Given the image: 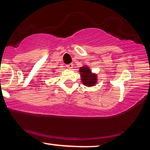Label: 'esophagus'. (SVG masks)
Segmentation results:
<instances>
[{
	"label": "esophagus",
	"mask_w": 150,
	"mask_h": 150,
	"mask_svg": "<svg viewBox=\"0 0 150 150\" xmlns=\"http://www.w3.org/2000/svg\"><path fill=\"white\" fill-rule=\"evenodd\" d=\"M66 66H67V68H69V69H72V68H73V65L72 64V63H70V64L67 65Z\"/></svg>",
	"instance_id": "1"
}]
</instances>
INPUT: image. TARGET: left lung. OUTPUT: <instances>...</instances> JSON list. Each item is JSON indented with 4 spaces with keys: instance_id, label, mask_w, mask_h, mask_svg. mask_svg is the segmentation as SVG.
<instances>
[{
    "instance_id": "obj_1",
    "label": "left lung",
    "mask_w": 150,
    "mask_h": 150,
    "mask_svg": "<svg viewBox=\"0 0 150 150\" xmlns=\"http://www.w3.org/2000/svg\"><path fill=\"white\" fill-rule=\"evenodd\" d=\"M79 71L81 76V80L84 85L87 87L95 86L97 82V75L92 73L89 67L87 65H84L80 67Z\"/></svg>"
}]
</instances>
